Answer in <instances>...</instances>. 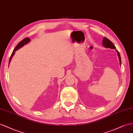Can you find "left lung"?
<instances>
[{"label":"left lung","mask_w":133,"mask_h":133,"mask_svg":"<svg viewBox=\"0 0 133 133\" xmlns=\"http://www.w3.org/2000/svg\"><path fill=\"white\" fill-rule=\"evenodd\" d=\"M102 44H103V45L105 47V48H110V49H116V46L114 45V44L112 43L111 41L108 39L106 37H104L103 39V42H102ZM116 50V52L117 53V56L119 58V61H120V64L121 65V57H120V54L119 53V52H118L117 50Z\"/></svg>","instance_id":"left-lung-1"}]
</instances>
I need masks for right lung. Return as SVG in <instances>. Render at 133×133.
<instances>
[{
	"label": "right lung",
	"mask_w": 133,
	"mask_h": 133,
	"mask_svg": "<svg viewBox=\"0 0 133 133\" xmlns=\"http://www.w3.org/2000/svg\"><path fill=\"white\" fill-rule=\"evenodd\" d=\"M30 42V39L29 38V37H26V38L23 39L22 40H21V42H20L17 44V46L15 47V49L13 50V52H12V54H11V57H10L9 61V64L10 62H11V59H12V58L13 56H14L15 53V51H16L17 50L19 49L20 48L22 47L23 45H25V44H28V43H29Z\"/></svg>",
	"instance_id": "right-lung-1"
}]
</instances>
